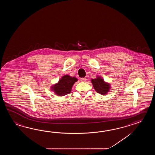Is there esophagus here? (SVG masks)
I'll return each instance as SVG.
<instances>
[{
    "mask_svg": "<svg viewBox=\"0 0 155 155\" xmlns=\"http://www.w3.org/2000/svg\"><path fill=\"white\" fill-rule=\"evenodd\" d=\"M87 80V79L86 78H80V81H82V82H85L86 80Z\"/></svg>",
    "mask_w": 155,
    "mask_h": 155,
    "instance_id": "esophagus-1",
    "label": "esophagus"
}]
</instances>
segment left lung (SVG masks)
Returning <instances> with one entry per match:
<instances>
[{
    "label": "left lung",
    "instance_id": "left-lung-1",
    "mask_svg": "<svg viewBox=\"0 0 155 155\" xmlns=\"http://www.w3.org/2000/svg\"><path fill=\"white\" fill-rule=\"evenodd\" d=\"M93 86L96 92L101 95H105L110 89V85L105 82L100 78L91 80Z\"/></svg>",
    "mask_w": 155,
    "mask_h": 155
}]
</instances>
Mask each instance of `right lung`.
<instances>
[{"mask_svg":"<svg viewBox=\"0 0 155 155\" xmlns=\"http://www.w3.org/2000/svg\"><path fill=\"white\" fill-rule=\"evenodd\" d=\"M75 77H70L69 75L63 76L58 83L54 86L53 90L57 95L59 96L66 95L70 94L74 84L77 81Z\"/></svg>","mask_w":155,"mask_h":155,"instance_id":"obj_1","label":"right lung"}]
</instances>
